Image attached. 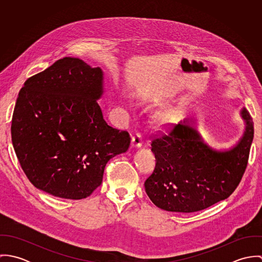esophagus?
<instances>
[{
    "mask_svg": "<svg viewBox=\"0 0 262 262\" xmlns=\"http://www.w3.org/2000/svg\"><path fill=\"white\" fill-rule=\"evenodd\" d=\"M143 144V140H142V136L140 133H137L135 136L132 137V140H131V146L132 147H136V148H139L141 147Z\"/></svg>",
    "mask_w": 262,
    "mask_h": 262,
    "instance_id": "obj_1",
    "label": "esophagus"
}]
</instances>
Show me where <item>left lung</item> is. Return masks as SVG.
<instances>
[{
    "label": "left lung",
    "instance_id": "obj_1",
    "mask_svg": "<svg viewBox=\"0 0 262 262\" xmlns=\"http://www.w3.org/2000/svg\"><path fill=\"white\" fill-rule=\"evenodd\" d=\"M241 117L246 125L244 134L227 151L204 143L187 120L155 137L151 150L156 165L144 184L152 203L168 212L192 213L230 196L247 167L254 134L252 118L245 108Z\"/></svg>",
    "mask_w": 262,
    "mask_h": 262
}]
</instances>
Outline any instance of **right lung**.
<instances>
[{
  "label": "right lung",
  "instance_id": "obj_1",
  "mask_svg": "<svg viewBox=\"0 0 262 262\" xmlns=\"http://www.w3.org/2000/svg\"><path fill=\"white\" fill-rule=\"evenodd\" d=\"M103 72L63 57L29 77L13 113L12 142L31 184L81 200L102 184L107 162L126 152L130 135L107 124L98 101Z\"/></svg>",
  "mask_w": 262,
  "mask_h": 262
}]
</instances>
